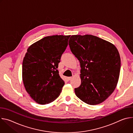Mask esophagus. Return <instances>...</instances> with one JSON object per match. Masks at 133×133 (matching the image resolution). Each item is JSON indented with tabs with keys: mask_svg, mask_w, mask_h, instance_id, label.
<instances>
[{
	"mask_svg": "<svg viewBox=\"0 0 133 133\" xmlns=\"http://www.w3.org/2000/svg\"><path fill=\"white\" fill-rule=\"evenodd\" d=\"M72 77H67V79L68 81H70L71 79H72Z\"/></svg>",
	"mask_w": 133,
	"mask_h": 133,
	"instance_id": "34e87169",
	"label": "esophagus"
}]
</instances>
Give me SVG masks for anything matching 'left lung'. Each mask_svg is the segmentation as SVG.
Returning a JSON list of instances; mask_svg holds the SVG:
<instances>
[{
	"label": "left lung",
	"mask_w": 133,
	"mask_h": 133,
	"mask_svg": "<svg viewBox=\"0 0 133 133\" xmlns=\"http://www.w3.org/2000/svg\"><path fill=\"white\" fill-rule=\"evenodd\" d=\"M72 53L81 64V84L76 95L91 105L105 101L114 91L119 76L121 58L112 44L91 35H72Z\"/></svg>",
	"instance_id": "1"
}]
</instances>
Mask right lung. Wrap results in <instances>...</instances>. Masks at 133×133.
<instances>
[{"instance_id":"1","label":"right lung","mask_w":133,"mask_h":133,"mask_svg":"<svg viewBox=\"0 0 133 133\" xmlns=\"http://www.w3.org/2000/svg\"><path fill=\"white\" fill-rule=\"evenodd\" d=\"M70 36H47L27 49L23 62V81L27 92L38 104H49L59 96L65 83L57 68Z\"/></svg>"}]
</instances>
